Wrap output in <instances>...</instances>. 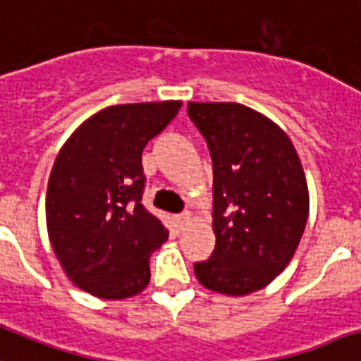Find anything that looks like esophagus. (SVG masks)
Segmentation results:
<instances>
[{
    "instance_id": "1",
    "label": "esophagus",
    "mask_w": 361,
    "mask_h": 361,
    "mask_svg": "<svg viewBox=\"0 0 361 361\" xmlns=\"http://www.w3.org/2000/svg\"><path fill=\"white\" fill-rule=\"evenodd\" d=\"M190 220H192V214H190V212H183V214H178V216H177V224H178V227L188 226Z\"/></svg>"
}]
</instances>
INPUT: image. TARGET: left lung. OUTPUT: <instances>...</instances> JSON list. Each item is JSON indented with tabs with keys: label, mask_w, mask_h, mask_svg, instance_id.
<instances>
[{
	"label": "left lung",
	"mask_w": 361,
	"mask_h": 361,
	"mask_svg": "<svg viewBox=\"0 0 361 361\" xmlns=\"http://www.w3.org/2000/svg\"><path fill=\"white\" fill-rule=\"evenodd\" d=\"M188 115L212 158L216 246L194 270L207 289L244 296L267 287L295 255L310 194L281 128L235 102H190Z\"/></svg>",
	"instance_id": "8db88e82"
}]
</instances>
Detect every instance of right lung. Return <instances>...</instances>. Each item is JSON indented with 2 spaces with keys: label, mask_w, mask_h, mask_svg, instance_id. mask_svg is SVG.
Here are the masks:
<instances>
[{
  "label": "right lung",
  "mask_w": 361,
  "mask_h": 361,
  "mask_svg": "<svg viewBox=\"0 0 361 361\" xmlns=\"http://www.w3.org/2000/svg\"><path fill=\"white\" fill-rule=\"evenodd\" d=\"M178 108L177 100L109 106L57 154L46 194L51 247L66 276L99 298H128L151 279L149 257L167 231L141 203V154Z\"/></svg>",
  "instance_id": "add662e5"
}]
</instances>
